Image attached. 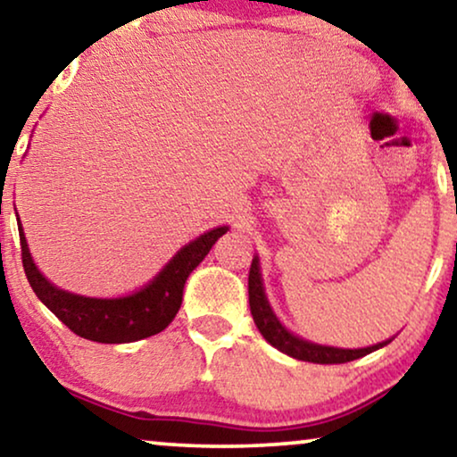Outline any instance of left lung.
Wrapping results in <instances>:
<instances>
[{
	"label": "left lung",
	"mask_w": 457,
	"mask_h": 457,
	"mask_svg": "<svg viewBox=\"0 0 457 457\" xmlns=\"http://www.w3.org/2000/svg\"><path fill=\"white\" fill-rule=\"evenodd\" d=\"M248 303H251V313L254 324H257L259 332L263 334L267 343L276 346L278 351L286 353V355L295 357L301 361H312V363H346L353 360H360V357L368 355L386 343H378L374 346H366V349H334V346H321L307 343L295 334H290L286 328L279 324L276 315H273L270 303L265 299L263 282H261V271H259V259H253L251 273H248Z\"/></svg>",
	"instance_id": "1"
}]
</instances>
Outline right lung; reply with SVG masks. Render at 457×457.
I'll return each mask as SVG.
<instances>
[{
  "label": "right lung",
  "instance_id": "1",
  "mask_svg": "<svg viewBox=\"0 0 457 457\" xmlns=\"http://www.w3.org/2000/svg\"><path fill=\"white\" fill-rule=\"evenodd\" d=\"M225 232L228 228H215L186 245L169 261L165 270L136 295L123 299H89L47 282L30 259L22 228H18L22 267L37 299L77 337L106 345L133 343L165 330L179 312L187 276Z\"/></svg>",
  "mask_w": 457,
  "mask_h": 457
}]
</instances>
